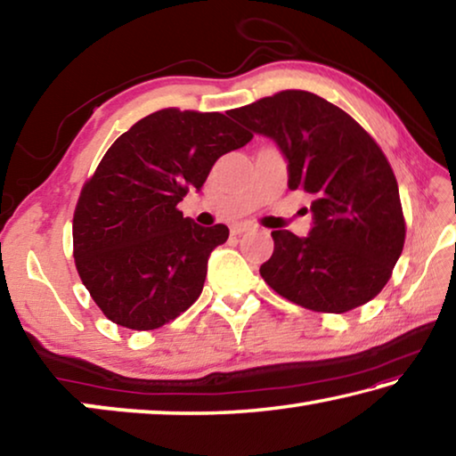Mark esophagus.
Returning a JSON list of instances; mask_svg holds the SVG:
<instances>
[{"instance_id": "obj_1", "label": "esophagus", "mask_w": 456, "mask_h": 456, "mask_svg": "<svg viewBox=\"0 0 456 456\" xmlns=\"http://www.w3.org/2000/svg\"><path fill=\"white\" fill-rule=\"evenodd\" d=\"M249 231H256V227H253L251 223H237V225L231 227V233L233 235H243V233H249Z\"/></svg>"}]
</instances>
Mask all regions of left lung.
Instances as JSON below:
<instances>
[{
	"mask_svg": "<svg viewBox=\"0 0 456 456\" xmlns=\"http://www.w3.org/2000/svg\"><path fill=\"white\" fill-rule=\"evenodd\" d=\"M229 114L273 138L288 159L289 189L312 197L310 235L272 231L273 256L259 267L269 288L323 314L376 297L403 253L406 223L396 176L374 138L305 90H281Z\"/></svg>",
	"mask_w": 456,
	"mask_h": 456,
	"instance_id": "left-lung-1",
	"label": "left lung"
}]
</instances>
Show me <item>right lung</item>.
<instances>
[{"mask_svg":"<svg viewBox=\"0 0 456 456\" xmlns=\"http://www.w3.org/2000/svg\"><path fill=\"white\" fill-rule=\"evenodd\" d=\"M251 138L226 114L163 108L106 151L80 191L72 237L80 280L108 320L157 330L197 302L229 229L200 227L176 205Z\"/></svg>","mask_w":456,"mask_h":456,"instance_id":"right-lung-1","label":"right lung"}]
</instances>
